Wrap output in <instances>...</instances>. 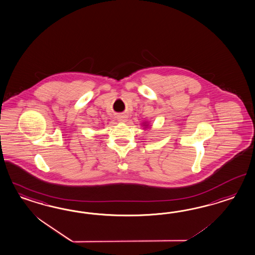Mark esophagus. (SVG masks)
<instances>
[{
  "label": "esophagus",
  "mask_w": 255,
  "mask_h": 255,
  "mask_svg": "<svg viewBox=\"0 0 255 255\" xmlns=\"http://www.w3.org/2000/svg\"><path fill=\"white\" fill-rule=\"evenodd\" d=\"M117 121L120 123H125L128 121V116L126 115H119L117 116Z\"/></svg>",
  "instance_id": "34e87169"
}]
</instances>
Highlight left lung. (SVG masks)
I'll return each instance as SVG.
<instances>
[{
	"label": "left lung",
	"mask_w": 255,
	"mask_h": 255,
	"mask_svg": "<svg viewBox=\"0 0 255 255\" xmlns=\"http://www.w3.org/2000/svg\"><path fill=\"white\" fill-rule=\"evenodd\" d=\"M142 127H144V128H145L144 129L148 128H149V123H148V122H143V123H142Z\"/></svg>",
	"instance_id": "8db88e82"
}]
</instances>
